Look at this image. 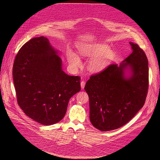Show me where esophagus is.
Instances as JSON below:
<instances>
[{
	"label": "esophagus",
	"mask_w": 160,
	"mask_h": 160,
	"mask_svg": "<svg viewBox=\"0 0 160 160\" xmlns=\"http://www.w3.org/2000/svg\"><path fill=\"white\" fill-rule=\"evenodd\" d=\"M85 84H86V82L84 81H82L81 82V89H84V88Z\"/></svg>",
	"instance_id": "esophagus-1"
}]
</instances>
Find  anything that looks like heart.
Wrapping results in <instances>:
<instances>
[{"instance_id":"1","label":"heart","mask_w":160,"mask_h":160,"mask_svg":"<svg viewBox=\"0 0 160 160\" xmlns=\"http://www.w3.org/2000/svg\"><path fill=\"white\" fill-rule=\"evenodd\" d=\"M79 55L84 58H91L88 64V68L93 72H99L109 66L114 59V52L105 44H81L78 47ZM67 58L71 68L76 69L81 65L79 56L69 50Z\"/></svg>"}]
</instances>
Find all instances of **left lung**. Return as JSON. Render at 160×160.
<instances>
[{
    "label": "left lung",
    "mask_w": 160,
    "mask_h": 160,
    "mask_svg": "<svg viewBox=\"0 0 160 160\" xmlns=\"http://www.w3.org/2000/svg\"><path fill=\"white\" fill-rule=\"evenodd\" d=\"M132 53L119 65H111L92 75L84 89L89 98L90 121L101 131L128 123L143 107L148 88V62L145 52L130 42Z\"/></svg>",
    "instance_id": "1"
}]
</instances>
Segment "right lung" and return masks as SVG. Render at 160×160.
<instances>
[{"label":"right lung","mask_w":160,"mask_h":160,"mask_svg":"<svg viewBox=\"0 0 160 160\" xmlns=\"http://www.w3.org/2000/svg\"><path fill=\"white\" fill-rule=\"evenodd\" d=\"M58 55L47 38H34L20 49L13 67L19 106L28 117L45 126L60 121L70 98L81 91L80 77L66 74Z\"/></svg>","instance_id":"1"}]
</instances>
